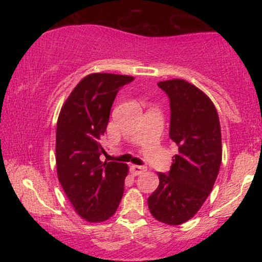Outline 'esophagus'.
Returning a JSON list of instances; mask_svg holds the SVG:
<instances>
[{"label": "esophagus", "instance_id": "obj_1", "mask_svg": "<svg viewBox=\"0 0 262 262\" xmlns=\"http://www.w3.org/2000/svg\"><path fill=\"white\" fill-rule=\"evenodd\" d=\"M130 171H132V173L134 174V176H140V174L143 173V172L147 171V167H145V166H139V165H133L130 167Z\"/></svg>", "mask_w": 262, "mask_h": 262}]
</instances>
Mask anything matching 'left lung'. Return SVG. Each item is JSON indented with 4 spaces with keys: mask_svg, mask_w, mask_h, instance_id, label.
I'll return each mask as SVG.
<instances>
[{
    "mask_svg": "<svg viewBox=\"0 0 262 262\" xmlns=\"http://www.w3.org/2000/svg\"><path fill=\"white\" fill-rule=\"evenodd\" d=\"M170 99V139L178 145L167 174L148 198L157 221L179 225L192 219L209 196L222 162V136L215 105L185 79L158 83Z\"/></svg>",
    "mask_w": 262,
    "mask_h": 262,
    "instance_id": "left-lung-1",
    "label": "left lung"
}]
</instances>
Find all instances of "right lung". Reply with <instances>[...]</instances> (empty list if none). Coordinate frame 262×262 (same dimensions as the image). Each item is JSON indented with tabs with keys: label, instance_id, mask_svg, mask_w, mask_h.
Returning a JSON list of instances; mask_svg holds the SVG:
<instances>
[{
	"label": "right lung",
	"instance_id": "1",
	"mask_svg": "<svg viewBox=\"0 0 262 262\" xmlns=\"http://www.w3.org/2000/svg\"><path fill=\"white\" fill-rule=\"evenodd\" d=\"M133 79L107 73L88 75L66 99L57 119V178L75 211L91 223L112 217L125 189L127 164L101 162L100 139L115 96Z\"/></svg>",
	"mask_w": 262,
	"mask_h": 262
}]
</instances>
